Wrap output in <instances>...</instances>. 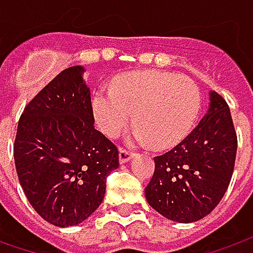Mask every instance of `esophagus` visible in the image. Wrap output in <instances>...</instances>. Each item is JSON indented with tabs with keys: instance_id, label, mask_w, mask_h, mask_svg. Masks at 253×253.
Instances as JSON below:
<instances>
[{
	"instance_id": "1",
	"label": "esophagus",
	"mask_w": 253,
	"mask_h": 253,
	"mask_svg": "<svg viewBox=\"0 0 253 253\" xmlns=\"http://www.w3.org/2000/svg\"><path fill=\"white\" fill-rule=\"evenodd\" d=\"M133 158V153L132 152L125 151V149H120V163H126Z\"/></svg>"
}]
</instances>
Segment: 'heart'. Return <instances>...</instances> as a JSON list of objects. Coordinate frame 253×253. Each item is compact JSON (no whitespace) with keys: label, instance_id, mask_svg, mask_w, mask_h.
I'll use <instances>...</instances> for the list:
<instances>
[{"label":"heart","instance_id":"1","mask_svg":"<svg viewBox=\"0 0 253 253\" xmlns=\"http://www.w3.org/2000/svg\"><path fill=\"white\" fill-rule=\"evenodd\" d=\"M201 95L186 76L163 72H132L117 76L111 90L94 92V121L115 138L132 122L138 125L129 142L169 149L183 141L199 117Z\"/></svg>","mask_w":253,"mask_h":253}]
</instances>
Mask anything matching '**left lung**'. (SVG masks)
<instances>
[{
    "mask_svg": "<svg viewBox=\"0 0 253 253\" xmlns=\"http://www.w3.org/2000/svg\"><path fill=\"white\" fill-rule=\"evenodd\" d=\"M207 112L171 151L155 158L145 189L152 209L170 221L196 222L218 206L237 156V133L225 100L210 91Z\"/></svg>",
    "mask_w": 253,
    "mask_h": 253,
    "instance_id": "8db88e82",
    "label": "left lung"
}]
</instances>
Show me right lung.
Returning <instances> with one entry per match:
<instances>
[{
	"mask_svg": "<svg viewBox=\"0 0 253 253\" xmlns=\"http://www.w3.org/2000/svg\"><path fill=\"white\" fill-rule=\"evenodd\" d=\"M83 66L57 74L18 122L15 168L35 211L56 227L82 224L102 203L118 151L94 128Z\"/></svg>",
	"mask_w": 253,
	"mask_h": 253,
	"instance_id": "obj_1",
	"label": "right lung"
}]
</instances>
